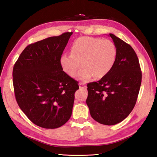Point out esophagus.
<instances>
[{"mask_svg":"<svg viewBox=\"0 0 157 157\" xmlns=\"http://www.w3.org/2000/svg\"><path fill=\"white\" fill-rule=\"evenodd\" d=\"M79 87H80V88L86 89V84H84V83H82V82H80V83H79Z\"/></svg>","mask_w":157,"mask_h":157,"instance_id":"esophagus-1","label":"esophagus"}]
</instances>
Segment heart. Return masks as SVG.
I'll return each mask as SVG.
<instances>
[{
  "instance_id": "1",
  "label": "heart",
  "mask_w": 157,
  "mask_h": 157,
  "mask_svg": "<svg viewBox=\"0 0 157 157\" xmlns=\"http://www.w3.org/2000/svg\"><path fill=\"white\" fill-rule=\"evenodd\" d=\"M117 54V47L111 40L82 36L73 42L71 54L61 56L60 64L66 73L74 77L80 63L82 69L77 77L82 82H86L94 76L101 78L110 72L115 63Z\"/></svg>"
}]
</instances>
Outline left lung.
Wrapping results in <instances>:
<instances>
[{
  "mask_svg": "<svg viewBox=\"0 0 157 157\" xmlns=\"http://www.w3.org/2000/svg\"><path fill=\"white\" fill-rule=\"evenodd\" d=\"M117 47L113 69L98 82L87 84L86 104L94 119L105 125H115L130 115L137 101L141 83L138 58L132 46L109 34Z\"/></svg>",
  "mask_w": 157,
  "mask_h": 157,
  "instance_id": "obj_1",
  "label": "left lung"
}]
</instances>
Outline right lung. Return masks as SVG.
Returning a JSON list of instances; mask_svg holds the SVG:
<instances>
[{"label":"right lung","mask_w":157,"mask_h":157,"mask_svg":"<svg viewBox=\"0 0 157 157\" xmlns=\"http://www.w3.org/2000/svg\"><path fill=\"white\" fill-rule=\"evenodd\" d=\"M73 32L28 45L13 68L16 101L35 124L54 129L70 118L78 82L66 74L60 58Z\"/></svg>","instance_id":"right-lung-1"}]
</instances>
